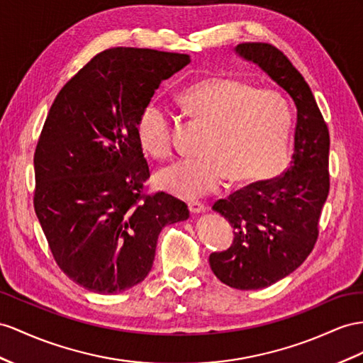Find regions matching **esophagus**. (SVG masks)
<instances>
[{
	"label": "esophagus",
	"instance_id": "obj_1",
	"mask_svg": "<svg viewBox=\"0 0 363 363\" xmlns=\"http://www.w3.org/2000/svg\"><path fill=\"white\" fill-rule=\"evenodd\" d=\"M206 203L202 202H189V210L191 215H199V213H203L206 211Z\"/></svg>",
	"mask_w": 363,
	"mask_h": 363
}]
</instances>
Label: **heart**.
<instances>
[{
  "label": "heart",
  "instance_id": "b5f03b06",
  "mask_svg": "<svg viewBox=\"0 0 363 363\" xmlns=\"http://www.w3.org/2000/svg\"><path fill=\"white\" fill-rule=\"evenodd\" d=\"M190 118L207 125L196 160H181L156 174V184L182 199L215 191L222 181L242 185L282 174L290 162L291 113L274 90H256L244 81L208 77L191 82L178 96ZM136 136L155 160L172 155L170 118L156 101L139 111Z\"/></svg>",
  "mask_w": 363,
  "mask_h": 363
}]
</instances>
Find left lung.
Returning <instances> with one entry per match:
<instances>
[{
    "instance_id": "left-lung-1",
    "label": "left lung",
    "mask_w": 363,
    "mask_h": 363,
    "mask_svg": "<svg viewBox=\"0 0 363 363\" xmlns=\"http://www.w3.org/2000/svg\"><path fill=\"white\" fill-rule=\"evenodd\" d=\"M235 53L282 87L297 111L290 169L213 206L235 233L228 250L210 255L213 273L231 288L259 290L293 273L315 244L330 190V135L310 86L281 50L265 43H242Z\"/></svg>"
}]
</instances>
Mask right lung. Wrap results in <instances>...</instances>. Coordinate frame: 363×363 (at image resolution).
Listing matches in <instances>:
<instances>
[{
	"instance_id": "1",
	"label": "right lung",
	"mask_w": 363,
	"mask_h": 363,
	"mask_svg": "<svg viewBox=\"0 0 363 363\" xmlns=\"http://www.w3.org/2000/svg\"><path fill=\"white\" fill-rule=\"evenodd\" d=\"M189 55L115 48L96 55L55 98L33 157V206L55 261L73 282L116 294L150 273L157 236L189 219L150 178L136 136L139 111Z\"/></svg>"
}]
</instances>
